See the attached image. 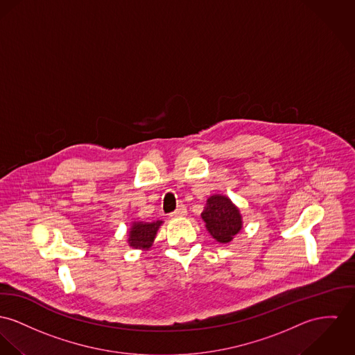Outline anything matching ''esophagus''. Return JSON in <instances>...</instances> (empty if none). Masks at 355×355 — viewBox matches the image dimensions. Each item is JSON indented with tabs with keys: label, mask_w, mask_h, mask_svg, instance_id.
<instances>
[{
	"label": "esophagus",
	"mask_w": 355,
	"mask_h": 355,
	"mask_svg": "<svg viewBox=\"0 0 355 355\" xmlns=\"http://www.w3.org/2000/svg\"><path fill=\"white\" fill-rule=\"evenodd\" d=\"M187 214H188V212H187V207L181 204V205H178V208H177L174 212H171V214H170V218H182V216H185Z\"/></svg>",
	"instance_id": "esophagus-1"
}]
</instances>
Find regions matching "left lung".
I'll use <instances>...</instances> for the list:
<instances>
[{
  "instance_id": "8db88e82",
  "label": "left lung",
  "mask_w": 355,
  "mask_h": 355,
  "mask_svg": "<svg viewBox=\"0 0 355 355\" xmlns=\"http://www.w3.org/2000/svg\"><path fill=\"white\" fill-rule=\"evenodd\" d=\"M201 218L208 232L220 243L231 242L243 225L238 207L223 194H214L207 200Z\"/></svg>"
}]
</instances>
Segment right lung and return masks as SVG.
<instances>
[{
	"label": "right lung",
	"instance_id": "obj_1",
	"mask_svg": "<svg viewBox=\"0 0 355 355\" xmlns=\"http://www.w3.org/2000/svg\"><path fill=\"white\" fill-rule=\"evenodd\" d=\"M162 223V220H157L153 223L134 221L128 231V245L137 250H150Z\"/></svg>",
	"mask_w": 355,
	"mask_h": 355
}]
</instances>
